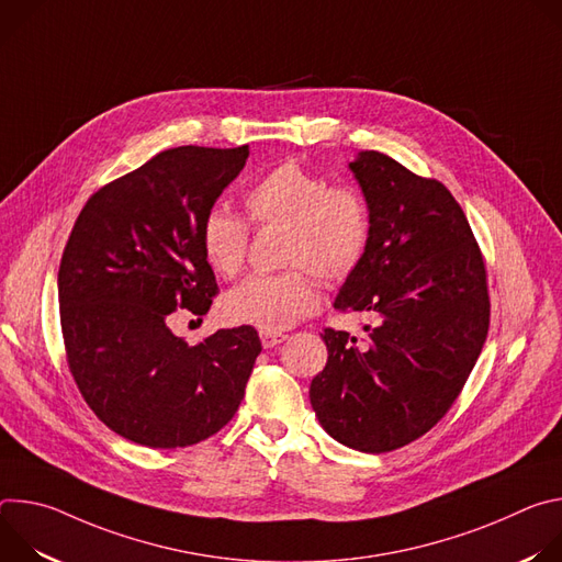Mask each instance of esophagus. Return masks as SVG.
<instances>
[{
  "label": "esophagus",
  "mask_w": 562,
  "mask_h": 562,
  "mask_svg": "<svg viewBox=\"0 0 562 562\" xmlns=\"http://www.w3.org/2000/svg\"><path fill=\"white\" fill-rule=\"evenodd\" d=\"M289 336L282 334V331H260V340H262V347L265 349H271L276 345H282Z\"/></svg>",
  "instance_id": "obj_1"
}]
</instances>
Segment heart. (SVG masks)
I'll use <instances>...</instances> for the list:
<instances>
[{
  "label": "heart",
  "mask_w": 562,
  "mask_h": 562,
  "mask_svg": "<svg viewBox=\"0 0 562 562\" xmlns=\"http://www.w3.org/2000/svg\"><path fill=\"white\" fill-rule=\"evenodd\" d=\"M243 202L249 224L284 231L280 267L289 269L254 276L235 286L224 297V315L231 323L284 331L319 304L313 273L327 284H340L367 260L373 211L356 187H334L329 178L286 159L262 173ZM249 224L222 206H213L202 217L200 245L206 262L222 278L243 273Z\"/></svg>",
  "instance_id": "heart-1"
}]
</instances>
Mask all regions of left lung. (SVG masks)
I'll list each match as a JSON object with an SVG mask.
<instances>
[{
  "label": "left lung",
  "instance_id": "left-lung-1",
  "mask_svg": "<svg viewBox=\"0 0 562 562\" xmlns=\"http://www.w3.org/2000/svg\"><path fill=\"white\" fill-rule=\"evenodd\" d=\"M373 211L371 249L336 297L375 317L367 338L327 327L313 412L338 442L384 453L436 427L490 331L487 267L449 189L380 150L351 162Z\"/></svg>",
  "mask_w": 562,
  "mask_h": 562
}]
</instances>
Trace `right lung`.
Returning <instances> with one entry per match:
<instances>
[{
  "label": "right lung",
  "mask_w": 562,
  "mask_h": 562,
  "mask_svg": "<svg viewBox=\"0 0 562 562\" xmlns=\"http://www.w3.org/2000/svg\"><path fill=\"white\" fill-rule=\"evenodd\" d=\"M247 157V144L162 150L95 191L72 224L57 273L68 371L93 414L131 442H202L243 403L258 331L220 329L191 347L169 317H202L220 291L200 224Z\"/></svg>",
  "instance_id": "right-lung-1"
}]
</instances>
